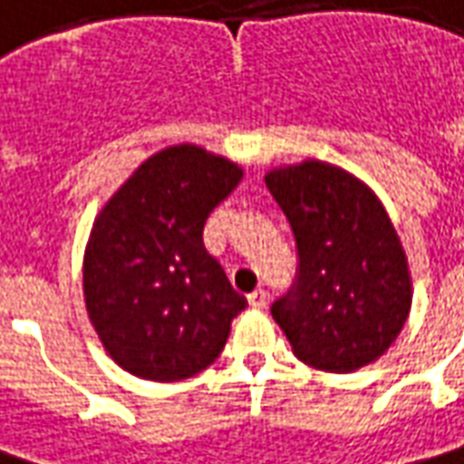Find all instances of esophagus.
<instances>
[{"label":"esophagus","mask_w":464,"mask_h":464,"mask_svg":"<svg viewBox=\"0 0 464 464\" xmlns=\"http://www.w3.org/2000/svg\"><path fill=\"white\" fill-rule=\"evenodd\" d=\"M248 304H251L254 310H264V307H266V292H264V289H254V292L248 295Z\"/></svg>","instance_id":"obj_1"}]
</instances>
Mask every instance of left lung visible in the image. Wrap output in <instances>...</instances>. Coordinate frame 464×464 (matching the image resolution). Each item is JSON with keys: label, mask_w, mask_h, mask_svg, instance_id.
Masks as SVG:
<instances>
[{"label": "left lung", "mask_w": 464, "mask_h": 464, "mask_svg": "<svg viewBox=\"0 0 464 464\" xmlns=\"http://www.w3.org/2000/svg\"><path fill=\"white\" fill-rule=\"evenodd\" d=\"M264 182L297 241V285L272 304L295 355L327 373L378 361L414 295L386 208L363 179L320 160L274 167Z\"/></svg>", "instance_id": "obj_1"}]
</instances>
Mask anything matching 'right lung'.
Instances as JSON below:
<instances>
[{"mask_svg":"<svg viewBox=\"0 0 464 464\" xmlns=\"http://www.w3.org/2000/svg\"><path fill=\"white\" fill-rule=\"evenodd\" d=\"M244 169L175 144L144 160L93 220L83 254L88 320L131 376L172 383L223 351L246 297L203 244L213 208Z\"/></svg>","mask_w":464,"mask_h":464,"instance_id":"obj_1","label":"right lung"}]
</instances>
